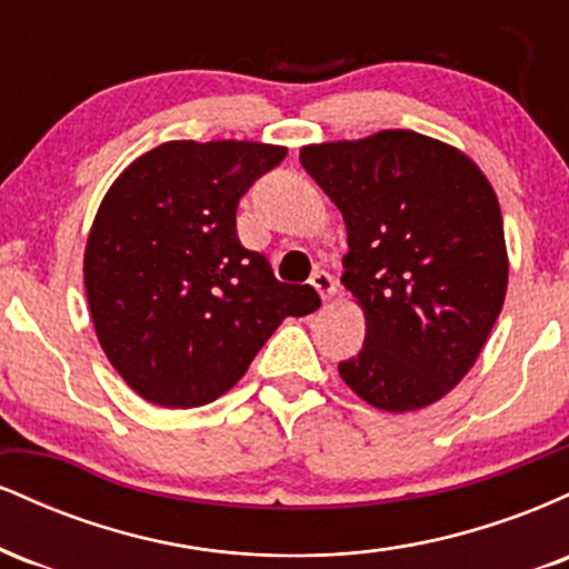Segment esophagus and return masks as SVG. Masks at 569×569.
I'll use <instances>...</instances> for the list:
<instances>
[{"instance_id":"34e87169","label":"esophagus","mask_w":569,"mask_h":569,"mask_svg":"<svg viewBox=\"0 0 569 569\" xmlns=\"http://www.w3.org/2000/svg\"><path fill=\"white\" fill-rule=\"evenodd\" d=\"M310 283H312V289H316L318 293H321L323 299H331V297H335L337 283H335V276H331V272H326V270H316V272H312Z\"/></svg>"}]
</instances>
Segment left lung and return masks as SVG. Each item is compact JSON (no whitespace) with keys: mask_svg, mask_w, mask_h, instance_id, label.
<instances>
[{"mask_svg":"<svg viewBox=\"0 0 569 569\" xmlns=\"http://www.w3.org/2000/svg\"><path fill=\"white\" fill-rule=\"evenodd\" d=\"M302 168L348 227L342 283L367 316L342 380L385 411L447 396L485 348L508 286L498 198L457 149L415 130L312 143Z\"/></svg>","mask_w":569,"mask_h":569,"instance_id":"8db88e82","label":"left lung"}]
</instances>
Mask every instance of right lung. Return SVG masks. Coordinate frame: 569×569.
<instances>
[{
  "mask_svg": "<svg viewBox=\"0 0 569 569\" xmlns=\"http://www.w3.org/2000/svg\"><path fill=\"white\" fill-rule=\"evenodd\" d=\"M283 147L168 141L130 162L98 208L84 291L98 342L147 401L192 409L246 375L286 316L321 307L240 243L234 213Z\"/></svg>",
  "mask_w": 569,
  "mask_h": 569,
  "instance_id": "add662e5",
  "label": "right lung"
}]
</instances>
